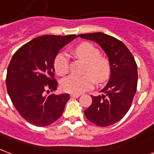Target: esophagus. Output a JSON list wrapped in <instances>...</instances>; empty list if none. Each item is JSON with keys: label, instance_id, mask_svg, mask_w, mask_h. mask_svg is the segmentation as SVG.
Instances as JSON below:
<instances>
[{"label": "esophagus", "instance_id": "obj_1", "mask_svg": "<svg viewBox=\"0 0 154 154\" xmlns=\"http://www.w3.org/2000/svg\"><path fill=\"white\" fill-rule=\"evenodd\" d=\"M81 94H70V97L71 98H78L80 96Z\"/></svg>", "mask_w": 154, "mask_h": 154}]
</instances>
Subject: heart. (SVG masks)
Here are the masks:
<instances>
[{
    "mask_svg": "<svg viewBox=\"0 0 154 154\" xmlns=\"http://www.w3.org/2000/svg\"><path fill=\"white\" fill-rule=\"evenodd\" d=\"M73 54L85 63L83 76L70 75L61 82V88L72 94H81L93 87L94 82L102 84L111 74V64L105 56L90 42H83L73 49ZM70 60L65 52H60L54 60V71L59 76L68 72Z\"/></svg>",
    "mask_w": 154,
    "mask_h": 154,
    "instance_id": "1",
    "label": "heart"
}]
</instances>
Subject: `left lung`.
<instances>
[{"instance_id":"obj_1","label":"left lung","mask_w":154,"mask_h":154,"mask_svg":"<svg viewBox=\"0 0 154 154\" xmlns=\"http://www.w3.org/2000/svg\"><path fill=\"white\" fill-rule=\"evenodd\" d=\"M91 40L105 51L111 64V76L101 91L102 95H91L92 103L85 116L99 126H109L123 118L131 106L137 89V64L134 56L123 42L103 32L81 34Z\"/></svg>"}]
</instances>
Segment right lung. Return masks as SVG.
<instances>
[{"label":"right lung","instance_id":"1","mask_svg":"<svg viewBox=\"0 0 154 154\" xmlns=\"http://www.w3.org/2000/svg\"><path fill=\"white\" fill-rule=\"evenodd\" d=\"M77 37L76 35L38 36L14 54L7 68L6 88L17 111L29 123L49 126L61 117L69 94L45 95V93L57 90L54 58Z\"/></svg>","mask_w":154,"mask_h":154}]
</instances>
